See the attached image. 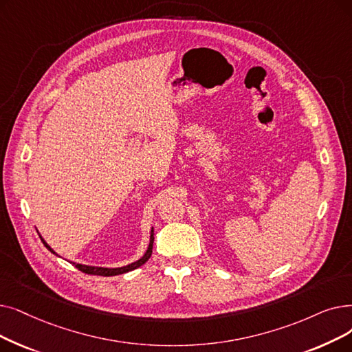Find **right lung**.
I'll return each instance as SVG.
<instances>
[{
    "mask_svg": "<svg viewBox=\"0 0 352 352\" xmlns=\"http://www.w3.org/2000/svg\"><path fill=\"white\" fill-rule=\"evenodd\" d=\"M40 239H41V241L44 243V246L47 248L52 253H54L53 252V249L49 246L47 243H45L44 240H43V237L40 236ZM152 244H154V230L151 232V240H149V246H148V250H146V253L140 258V261H136V262H133V263H131V265H128V266H124V267H116V269H108V267H95V266H86V265H76L74 263V266L78 267L80 272H83V273H87V274H98V276H116V274H122V273H126V272H131V270H133V269H136V267H140V266H142L148 258L151 257V254H152ZM56 254V253H54Z\"/></svg>",
    "mask_w": 352,
    "mask_h": 352,
    "instance_id": "add662e5",
    "label": "right lung"
}]
</instances>
